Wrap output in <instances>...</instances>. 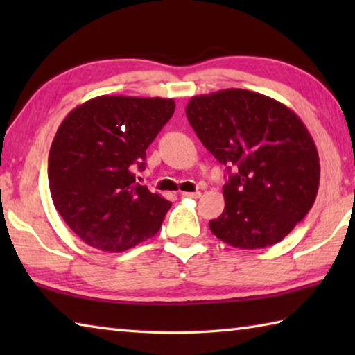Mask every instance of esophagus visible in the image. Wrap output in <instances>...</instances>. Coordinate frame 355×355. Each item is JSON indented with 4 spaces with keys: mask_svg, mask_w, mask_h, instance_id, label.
Wrapping results in <instances>:
<instances>
[{
    "mask_svg": "<svg viewBox=\"0 0 355 355\" xmlns=\"http://www.w3.org/2000/svg\"><path fill=\"white\" fill-rule=\"evenodd\" d=\"M183 197H188V199H199V197L202 196L199 191L197 192H182Z\"/></svg>",
    "mask_w": 355,
    "mask_h": 355,
    "instance_id": "34e87169",
    "label": "esophagus"
}]
</instances>
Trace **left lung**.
Returning <instances> with one entry per match:
<instances>
[{
    "mask_svg": "<svg viewBox=\"0 0 355 355\" xmlns=\"http://www.w3.org/2000/svg\"><path fill=\"white\" fill-rule=\"evenodd\" d=\"M192 130L230 174L213 235L239 249L282 241L313 207L320 158L307 127L280 101L245 89L196 95L186 106Z\"/></svg>",
    "mask_w": 355,
    "mask_h": 355,
    "instance_id": "8db88e82",
    "label": "left lung"
}]
</instances>
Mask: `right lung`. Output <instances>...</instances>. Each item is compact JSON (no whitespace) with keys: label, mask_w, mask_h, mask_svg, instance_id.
<instances>
[{"label":"right lung","mask_w":355,"mask_h":355,"mask_svg":"<svg viewBox=\"0 0 355 355\" xmlns=\"http://www.w3.org/2000/svg\"><path fill=\"white\" fill-rule=\"evenodd\" d=\"M175 111L172 98L100 95L62 120L48 156L58 213L84 243L123 252L158 233L172 203L136 183L146 150Z\"/></svg>","instance_id":"obj_1"}]
</instances>
